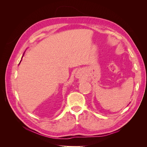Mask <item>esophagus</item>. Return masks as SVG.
Listing matches in <instances>:
<instances>
[{"mask_svg": "<svg viewBox=\"0 0 147 147\" xmlns=\"http://www.w3.org/2000/svg\"><path fill=\"white\" fill-rule=\"evenodd\" d=\"M82 77V74H81V72H78L76 73V77H77V78H81Z\"/></svg>", "mask_w": 147, "mask_h": 147, "instance_id": "esophagus-1", "label": "esophagus"}]
</instances>
